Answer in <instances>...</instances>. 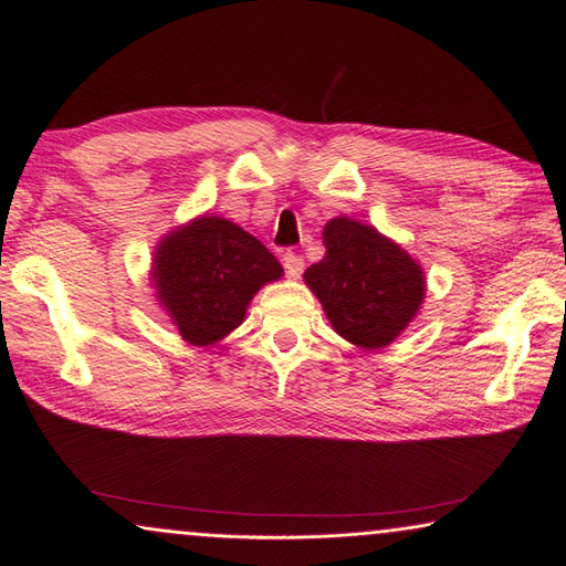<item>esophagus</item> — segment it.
<instances>
[{
	"label": "esophagus",
	"mask_w": 566,
	"mask_h": 566,
	"mask_svg": "<svg viewBox=\"0 0 566 566\" xmlns=\"http://www.w3.org/2000/svg\"><path fill=\"white\" fill-rule=\"evenodd\" d=\"M284 260V270H286V274L290 276H302V272H304V258L302 255H294V252H286V255L282 258Z\"/></svg>",
	"instance_id": "34e87169"
}]
</instances>
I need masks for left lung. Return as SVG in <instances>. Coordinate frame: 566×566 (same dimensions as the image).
Returning a JSON list of instances; mask_svg holds the SVG:
<instances>
[{
  "label": "left lung",
  "instance_id": "obj_1",
  "mask_svg": "<svg viewBox=\"0 0 566 566\" xmlns=\"http://www.w3.org/2000/svg\"><path fill=\"white\" fill-rule=\"evenodd\" d=\"M326 255L304 272L335 333L365 350L387 347L426 296L420 264L377 228L347 216L323 228Z\"/></svg>",
  "mask_w": 566,
  "mask_h": 566
}]
</instances>
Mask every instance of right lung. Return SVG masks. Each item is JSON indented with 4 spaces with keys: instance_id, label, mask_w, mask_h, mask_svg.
<instances>
[{
    "instance_id": "obj_1",
    "label": "right lung",
    "mask_w": 566,
    "mask_h": 566,
    "mask_svg": "<svg viewBox=\"0 0 566 566\" xmlns=\"http://www.w3.org/2000/svg\"><path fill=\"white\" fill-rule=\"evenodd\" d=\"M282 272L255 235L221 216H199L160 240L153 286L179 335L207 347L238 328L250 298Z\"/></svg>"
}]
</instances>
